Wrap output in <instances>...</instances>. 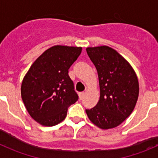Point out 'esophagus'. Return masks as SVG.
<instances>
[{
  "mask_svg": "<svg viewBox=\"0 0 158 158\" xmlns=\"http://www.w3.org/2000/svg\"><path fill=\"white\" fill-rule=\"evenodd\" d=\"M79 96H80V99H83L84 96H85V93H80Z\"/></svg>",
  "mask_w": 158,
  "mask_h": 158,
  "instance_id": "esophagus-1",
  "label": "esophagus"
}]
</instances>
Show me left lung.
<instances>
[{
	"label": "left lung",
	"instance_id": "obj_1",
	"mask_svg": "<svg viewBox=\"0 0 158 158\" xmlns=\"http://www.w3.org/2000/svg\"><path fill=\"white\" fill-rule=\"evenodd\" d=\"M98 73L100 96L93 108L85 110L89 120L100 129L120 125L135 109L139 83L135 69L115 50L107 46L87 47Z\"/></svg>",
	"mask_w": 158,
	"mask_h": 158
}]
</instances>
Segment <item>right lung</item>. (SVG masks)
<instances>
[{
    "label": "right lung",
    "mask_w": 158,
    "mask_h": 158,
    "mask_svg": "<svg viewBox=\"0 0 158 158\" xmlns=\"http://www.w3.org/2000/svg\"><path fill=\"white\" fill-rule=\"evenodd\" d=\"M81 51V47L53 46L32 63L23 77L22 100L31 117L42 126L62 122L67 107L77 101L68 69Z\"/></svg>",
    "instance_id": "right-lung-1"
}]
</instances>
